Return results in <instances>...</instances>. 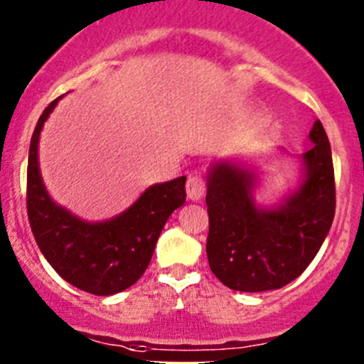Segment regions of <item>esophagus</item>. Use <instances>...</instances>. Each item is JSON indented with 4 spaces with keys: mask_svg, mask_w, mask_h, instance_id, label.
<instances>
[{
    "mask_svg": "<svg viewBox=\"0 0 364 364\" xmlns=\"http://www.w3.org/2000/svg\"><path fill=\"white\" fill-rule=\"evenodd\" d=\"M186 193L188 199L200 200L205 193V179L200 174H192L186 181Z\"/></svg>",
    "mask_w": 364,
    "mask_h": 364,
    "instance_id": "esophagus-1",
    "label": "esophagus"
}]
</instances>
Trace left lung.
Masks as SVG:
<instances>
[{
    "instance_id": "1",
    "label": "left lung",
    "mask_w": 364,
    "mask_h": 364,
    "mask_svg": "<svg viewBox=\"0 0 364 364\" xmlns=\"http://www.w3.org/2000/svg\"><path fill=\"white\" fill-rule=\"evenodd\" d=\"M304 153L306 179L287 204L260 211L252 199L253 174L220 164L208 179L205 252L215 277L232 291L262 292L291 284L324 243L336 208L335 168L321 121Z\"/></svg>"
}]
</instances>
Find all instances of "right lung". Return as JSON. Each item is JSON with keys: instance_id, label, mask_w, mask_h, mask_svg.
<instances>
[{"instance_id": "right-lung-1", "label": "right lung", "mask_w": 364, "mask_h": 364, "mask_svg": "<svg viewBox=\"0 0 364 364\" xmlns=\"http://www.w3.org/2000/svg\"><path fill=\"white\" fill-rule=\"evenodd\" d=\"M58 100L38 117L28 156L26 208L40 252L70 285L111 296L134 285L148 269L156 241L174 209L185 204L186 178L146 190L130 209L104 223H86L47 196L38 171V137Z\"/></svg>"}]
</instances>
